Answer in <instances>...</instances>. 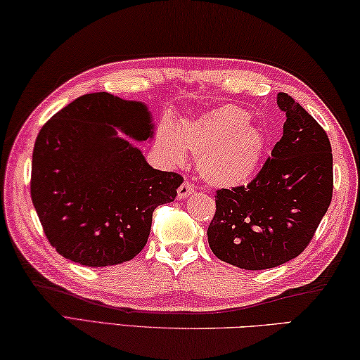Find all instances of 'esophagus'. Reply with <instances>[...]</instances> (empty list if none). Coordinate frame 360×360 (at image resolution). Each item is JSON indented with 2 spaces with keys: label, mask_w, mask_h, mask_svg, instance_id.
Masks as SVG:
<instances>
[{
  "label": "esophagus",
  "mask_w": 360,
  "mask_h": 360,
  "mask_svg": "<svg viewBox=\"0 0 360 360\" xmlns=\"http://www.w3.org/2000/svg\"><path fill=\"white\" fill-rule=\"evenodd\" d=\"M193 193V184L191 181H184L182 182V184L179 186V188H178V198L179 200H184V198H187L188 195H192Z\"/></svg>",
  "instance_id": "34e87169"
}]
</instances>
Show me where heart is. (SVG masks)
Wrapping results in <instances>:
<instances>
[{"mask_svg": "<svg viewBox=\"0 0 360 360\" xmlns=\"http://www.w3.org/2000/svg\"><path fill=\"white\" fill-rule=\"evenodd\" d=\"M267 139L263 129L250 122V112L238 105H221L159 134L165 158L181 163L186 151L197 158L200 174L209 184L236 187L250 181L259 169Z\"/></svg>", "mask_w": 360, "mask_h": 360, "instance_id": "1", "label": "heart"}]
</instances>
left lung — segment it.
<instances>
[{"instance_id": "left-lung-1", "label": "left lung", "mask_w": 360, "mask_h": 360, "mask_svg": "<svg viewBox=\"0 0 360 360\" xmlns=\"http://www.w3.org/2000/svg\"><path fill=\"white\" fill-rule=\"evenodd\" d=\"M277 105L286 113L282 139L257 178L217 191L207 228L215 257L247 271L269 269L302 253L334 191L328 134L286 93H278Z\"/></svg>"}]
</instances>
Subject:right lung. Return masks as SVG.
Returning <instances> with one entry per match:
<instances>
[{
    "instance_id": "add662e5",
    "label": "right lung",
    "mask_w": 360,
    "mask_h": 360,
    "mask_svg": "<svg viewBox=\"0 0 360 360\" xmlns=\"http://www.w3.org/2000/svg\"><path fill=\"white\" fill-rule=\"evenodd\" d=\"M136 141L153 139L143 102L108 93L78 97L44 124L31 165V200L56 252L89 267L135 258L154 209L172 202L182 176L154 169Z\"/></svg>"
}]
</instances>
